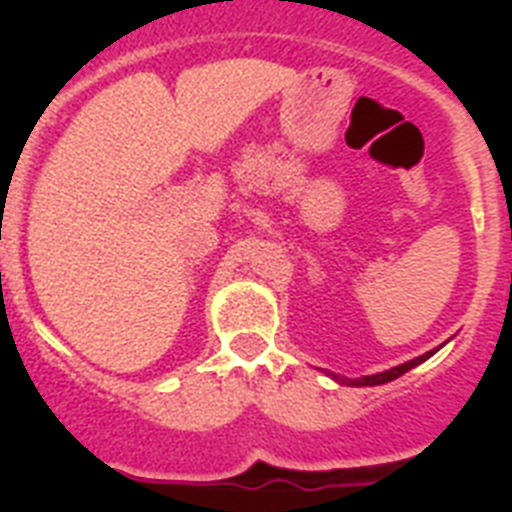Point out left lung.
<instances>
[{
  "instance_id": "obj_1",
  "label": "left lung",
  "mask_w": 512,
  "mask_h": 512,
  "mask_svg": "<svg viewBox=\"0 0 512 512\" xmlns=\"http://www.w3.org/2000/svg\"><path fill=\"white\" fill-rule=\"evenodd\" d=\"M428 356H433V351H428V354L418 356V359L408 361V364H400L395 366V369H390V372H382V374H372V377H361V379H348V377H336L341 384H351V387H374V384H384V382H392V379L402 377L405 372H410L413 366H418L420 361H425Z\"/></svg>"
}]
</instances>
